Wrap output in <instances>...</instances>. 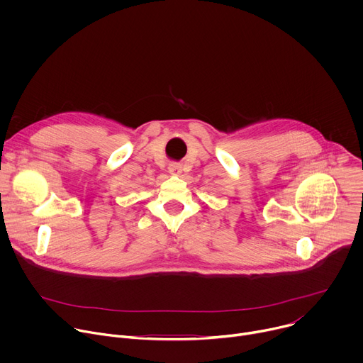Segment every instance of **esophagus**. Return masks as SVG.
Masks as SVG:
<instances>
[{
	"label": "esophagus",
	"mask_w": 363,
	"mask_h": 363,
	"mask_svg": "<svg viewBox=\"0 0 363 363\" xmlns=\"http://www.w3.org/2000/svg\"><path fill=\"white\" fill-rule=\"evenodd\" d=\"M168 171H169V174H171V175H179V174L182 172V165H181V164H175V162H172V164H169Z\"/></svg>",
	"instance_id": "obj_1"
}]
</instances>
